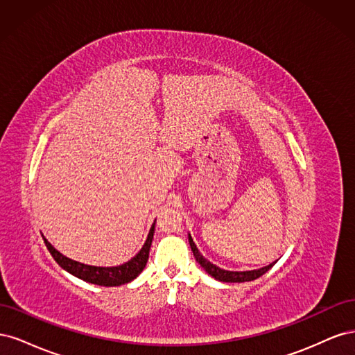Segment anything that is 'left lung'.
<instances>
[{
    "mask_svg": "<svg viewBox=\"0 0 355 355\" xmlns=\"http://www.w3.org/2000/svg\"><path fill=\"white\" fill-rule=\"evenodd\" d=\"M188 241L191 245V250L196 256V261L202 266V270L206 271L209 275H211L214 280H219L223 283H244V282H253L256 278H259L261 275H263L266 271H270L271 268L275 265V262L266 265L263 268H259V270H252V271H228V270H222V268L216 266L214 263H211L210 261H207L204 257L200 250L197 249V245L192 240L191 234H188Z\"/></svg>",
    "mask_w": 355,
    "mask_h": 355,
    "instance_id": "1",
    "label": "left lung"
}]
</instances>
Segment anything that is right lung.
Instances as JSON below:
<instances>
[{
	"label": "right lung",
	"instance_id": "obj_1",
	"mask_svg": "<svg viewBox=\"0 0 355 355\" xmlns=\"http://www.w3.org/2000/svg\"><path fill=\"white\" fill-rule=\"evenodd\" d=\"M154 231H155V220L153 223L151 230H149V234L146 237V241L142 245V249L139 250L130 261L118 266H93V265H85L77 261H72L69 257L63 256L59 250H56L44 237H42V240H44L50 254L53 256V259L60 265V268H63V270L68 271L73 277H77L80 280L92 283V284L115 287V286H121V284L133 282L135 278L144 271L149 257V249H151V244H153Z\"/></svg>",
	"mask_w": 355,
	"mask_h": 355
}]
</instances>
